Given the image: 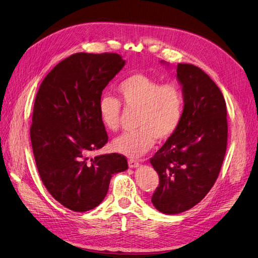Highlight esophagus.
Returning <instances> with one entry per match:
<instances>
[{
  "label": "esophagus",
  "mask_w": 258,
  "mask_h": 258,
  "mask_svg": "<svg viewBox=\"0 0 258 258\" xmlns=\"http://www.w3.org/2000/svg\"><path fill=\"white\" fill-rule=\"evenodd\" d=\"M128 165H129L130 168H138L140 163H139L138 161L134 160V159H129V160H128Z\"/></svg>",
  "instance_id": "esophagus-1"
}]
</instances>
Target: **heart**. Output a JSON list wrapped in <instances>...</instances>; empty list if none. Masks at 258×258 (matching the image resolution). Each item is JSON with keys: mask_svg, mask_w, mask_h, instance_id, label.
<instances>
[{"mask_svg": "<svg viewBox=\"0 0 258 258\" xmlns=\"http://www.w3.org/2000/svg\"><path fill=\"white\" fill-rule=\"evenodd\" d=\"M121 103L137 110V130L127 132L113 141L114 150L131 158H139L154 146L156 139L167 141L178 129L183 118L184 97L172 83L159 84L142 73L123 79L117 86ZM121 105L117 99L105 96L100 100L99 114L103 126L116 131L119 128Z\"/></svg>", "mask_w": 258, "mask_h": 258, "instance_id": "b5f03b06", "label": "heart"}]
</instances>
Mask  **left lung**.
<instances>
[{"label":"left lung","mask_w":258,"mask_h":258,"mask_svg":"<svg viewBox=\"0 0 258 258\" xmlns=\"http://www.w3.org/2000/svg\"><path fill=\"white\" fill-rule=\"evenodd\" d=\"M176 77L184 97L183 118L150 160L159 175L152 202L163 214L182 213L206 197L227 147V111L220 88L192 64L178 63Z\"/></svg>","instance_id":"left-lung-1"}]
</instances>
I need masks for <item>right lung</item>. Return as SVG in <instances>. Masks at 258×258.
Here are the masks:
<instances>
[{
    "mask_svg": "<svg viewBox=\"0 0 258 258\" xmlns=\"http://www.w3.org/2000/svg\"><path fill=\"white\" fill-rule=\"evenodd\" d=\"M126 61L118 53L77 52L42 82L35 98L31 143L42 182L59 204L75 212L98 207L113 174L128 169L120 154H89L107 143L99 103Z\"/></svg>",
    "mask_w": 258,
    "mask_h": 258,
    "instance_id": "add662e5",
    "label": "right lung"
}]
</instances>
